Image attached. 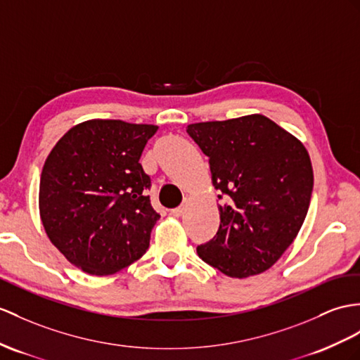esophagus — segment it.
Listing matches in <instances>:
<instances>
[{
	"mask_svg": "<svg viewBox=\"0 0 360 360\" xmlns=\"http://www.w3.org/2000/svg\"><path fill=\"white\" fill-rule=\"evenodd\" d=\"M185 210H186V205H181V206H179V207L172 209L171 214H172L174 217H181L183 214H185Z\"/></svg>",
	"mask_w": 360,
	"mask_h": 360,
	"instance_id": "34e87169",
	"label": "esophagus"
}]
</instances>
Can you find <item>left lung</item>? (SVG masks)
Here are the masks:
<instances>
[{"mask_svg":"<svg viewBox=\"0 0 360 360\" xmlns=\"http://www.w3.org/2000/svg\"><path fill=\"white\" fill-rule=\"evenodd\" d=\"M209 157L220 227L198 257L232 278L270 269L300 232L310 206L313 168L305 146L261 114L188 125Z\"/></svg>","mask_w":360,"mask_h":360,"instance_id":"left-lung-1","label":"left lung"}]
</instances>
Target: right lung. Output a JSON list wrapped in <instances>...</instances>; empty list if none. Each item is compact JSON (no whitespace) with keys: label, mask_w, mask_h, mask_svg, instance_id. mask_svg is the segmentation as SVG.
<instances>
[{"label":"right lung","mask_w":360,"mask_h":360,"mask_svg":"<svg viewBox=\"0 0 360 360\" xmlns=\"http://www.w3.org/2000/svg\"><path fill=\"white\" fill-rule=\"evenodd\" d=\"M155 125L86 120L50 151L39 181V214L50 241L90 275H111L150 246L160 215L139 163Z\"/></svg>","instance_id":"1"}]
</instances>
